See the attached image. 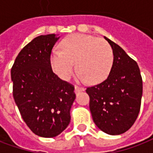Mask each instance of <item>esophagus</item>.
<instances>
[{"label": "esophagus", "mask_w": 153, "mask_h": 153, "mask_svg": "<svg viewBox=\"0 0 153 153\" xmlns=\"http://www.w3.org/2000/svg\"><path fill=\"white\" fill-rule=\"evenodd\" d=\"M85 89L84 88H81V87H78V86H75V89H74V92L75 94L80 93V92H82V91H84Z\"/></svg>", "instance_id": "34e87169"}]
</instances>
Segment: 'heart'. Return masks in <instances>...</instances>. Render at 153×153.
<instances>
[{
	"label": "heart",
	"mask_w": 153,
	"mask_h": 153,
	"mask_svg": "<svg viewBox=\"0 0 153 153\" xmlns=\"http://www.w3.org/2000/svg\"><path fill=\"white\" fill-rule=\"evenodd\" d=\"M61 51L51 52V68L62 80L72 76L76 63L79 70L78 81L89 80L98 84L109 75L113 63V52L107 41L87 34L76 33L68 36L60 43Z\"/></svg>",
	"instance_id": "heart-1"
}]
</instances>
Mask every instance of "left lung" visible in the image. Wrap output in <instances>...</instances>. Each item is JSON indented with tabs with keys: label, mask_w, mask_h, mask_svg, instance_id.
Instances as JSON below:
<instances>
[{
	"label": "left lung",
	"mask_w": 153,
	"mask_h": 153,
	"mask_svg": "<svg viewBox=\"0 0 153 153\" xmlns=\"http://www.w3.org/2000/svg\"><path fill=\"white\" fill-rule=\"evenodd\" d=\"M104 39L113 52L112 68L105 81L87 88L86 93L96 126L108 134L118 135L126 132L138 117L143 81L135 61L118 45Z\"/></svg>",
	"instance_id": "1"
}]
</instances>
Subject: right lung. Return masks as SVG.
I'll return each mask as SVG.
<instances>
[{"label":"right lung","mask_w":153,"mask_h":153,"mask_svg":"<svg viewBox=\"0 0 153 153\" xmlns=\"http://www.w3.org/2000/svg\"><path fill=\"white\" fill-rule=\"evenodd\" d=\"M60 36H39L16 57L11 68L13 96L23 121L36 135L53 138L71 121L74 87L52 71L51 51Z\"/></svg>","instance_id":"right-lung-1"}]
</instances>
